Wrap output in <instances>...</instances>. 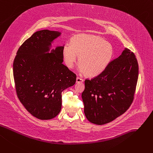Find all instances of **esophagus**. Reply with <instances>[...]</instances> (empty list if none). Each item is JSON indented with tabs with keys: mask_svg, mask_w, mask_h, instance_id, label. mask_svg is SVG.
I'll use <instances>...</instances> for the list:
<instances>
[{
	"mask_svg": "<svg viewBox=\"0 0 153 153\" xmlns=\"http://www.w3.org/2000/svg\"><path fill=\"white\" fill-rule=\"evenodd\" d=\"M84 82V79L82 78H80L79 77H77L76 78V83H82Z\"/></svg>",
	"mask_w": 153,
	"mask_h": 153,
	"instance_id": "obj_1",
	"label": "esophagus"
}]
</instances>
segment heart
Wrapping results in <instances>:
<instances>
[{
	"instance_id": "b5f03b06",
	"label": "heart",
	"mask_w": 153,
	"mask_h": 153,
	"mask_svg": "<svg viewBox=\"0 0 153 153\" xmlns=\"http://www.w3.org/2000/svg\"><path fill=\"white\" fill-rule=\"evenodd\" d=\"M62 56L67 68L71 69L78 58L79 69L88 77H95L102 73L113 56V48L102 37L80 34L65 44Z\"/></svg>"
}]
</instances>
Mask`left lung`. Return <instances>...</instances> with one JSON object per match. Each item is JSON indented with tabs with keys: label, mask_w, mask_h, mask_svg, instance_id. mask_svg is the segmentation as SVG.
<instances>
[{
	"label": "left lung",
	"mask_w": 153,
	"mask_h": 153,
	"mask_svg": "<svg viewBox=\"0 0 153 153\" xmlns=\"http://www.w3.org/2000/svg\"><path fill=\"white\" fill-rule=\"evenodd\" d=\"M138 77L135 55L126 48L102 73L85 80L82 98L87 119L103 125L124 114L133 101Z\"/></svg>",
	"instance_id": "8db88e82"
}]
</instances>
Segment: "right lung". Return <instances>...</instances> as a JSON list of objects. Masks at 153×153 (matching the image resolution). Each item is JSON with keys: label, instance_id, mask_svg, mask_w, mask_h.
I'll return each instance as SVG.
<instances>
[{"label": "right lung", "instance_id": "1", "mask_svg": "<svg viewBox=\"0 0 153 153\" xmlns=\"http://www.w3.org/2000/svg\"><path fill=\"white\" fill-rule=\"evenodd\" d=\"M61 34L47 29L36 32L19 48L13 62L17 96L39 119H51L59 113L62 92L76 81V75L62 63L63 46L50 50Z\"/></svg>", "mask_w": 153, "mask_h": 153}]
</instances>
